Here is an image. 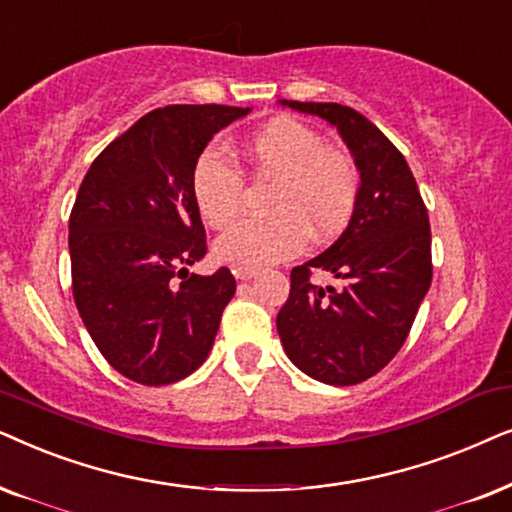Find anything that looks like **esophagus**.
Here are the masks:
<instances>
[{"instance_id":"34e87169","label":"esophagus","mask_w":512,"mask_h":512,"mask_svg":"<svg viewBox=\"0 0 512 512\" xmlns=\"http://www.w3.org/2000/svg\"><path fill=\"white\" fill-rule=\"evenodd\" d=\"M260 274V269H252V267H234V276L238 281H250V278H255Z\"/></svg>"}]
</instances>
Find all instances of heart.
<instances>
[{
	"mask_svg": "<svg viewBox=\"0 0 512 512\" xmlns=\"http://www.w3.org/2000/svg\"><path fill=\"white\" fill-rule=\"evenodd\" d=\"M243 173L220 149L194 163L192 196L203 222L224 229L243 208L245 177L271 182L264 220L236 224L217 241V255L236 267H264L297 255L311 236L330 241L349 227L360 196L356 161L325 145L323 135L290 114L269 119L243 140Z\"/></svg>",
	"mask_w": 512,
	"mask_h": 512,
	"instance_id": "b5f03b06",
	"label": "heart"
}]
</instances>
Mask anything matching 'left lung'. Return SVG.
I'll use <instances>...</instances> for the list:
<instances>
[{"label":"left lung","mask_w":512,"mask_h":512,"mask_svg":"<svg viewBox=\"0 0 512 512\" xmlns=\"http://www.w3.org/2000/svg\"><path fill=\"white\" fill-rule=\"evenodd\" d=\"M283 105L337 126L360 170V196L339 241L290 271L276 327L299 370L353 386L391 363L431 288L428 210L405 156L370 119L337 102ZM316 268L335 273L340 285L320 289L310 281Z\"/></svg>","instance_id":"8db88e82"}]
</instances>
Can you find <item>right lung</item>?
<instances>
[{"instance_id":"right-lung-1","label":"right lung","mask_w":512,"mask_h":512,"mask_svg":"<svg viewBox=\"0 0 512 512\" xmlns=\"http://www.w3.org/2000/svg\"><path fill=\"white\" fill-rule=\"evenodd\" d=\"M248 107L147 112L88 168L70 213L72 295L109 365L142 386L192 374L213 349L236 292L227 267L189 274L208 252L192 170L217 131Z\"/></svg>"}]
</instances>
